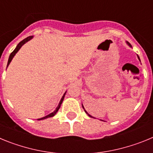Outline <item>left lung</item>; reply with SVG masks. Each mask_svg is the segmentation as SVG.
<instances>
[{"label": "left lung", "instance_id": "obj_1", "mask_svg": "<svg viewBox=\"0 0 153 153\" xmlns=\"http://www.w3.org/2000/svg\"><path fill=\"white\" fill-rule=\"evenodd\" d=\"M126 43H127V44H128V45H129V47H132V46H131V44H129V42H127V41H126ZM138 58H139V60H140V57H139V56H138ZM83 106V109H84V107H83V106ZM84 111H85V112H86V114H87V115H88L89 117H91V116H90V114H88V113H87V112H86V110H85V109H84Z\"/></svg>", "mask_w": 153, "mask_h": 153}]
</instances>
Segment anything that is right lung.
I'll return each mask as SVG.
<instances>
[{
	"label": "right lung",
	"mask_w": 153,
	"mask_h": 153,
	"mask_svg": "<svg viewBox=\"0 0 153 153\" xmlns=\"http://www.w3.org/2000/svg\"><path fill=\"white\" fill-rule=\"evenodd\" d=\"M32 38H33V36H27V38H25V39H24V40H23L22 41H21V42H20V43H19L18 44H17V47H16V48H15V49H14V51H13V52H12L11 53H10V56H9V59H8L7 66V67L8 66H9V64H10V62H11V60H12V59H13V57L14 56H15V54H16V53H17V52H18L19 50L21 49V47H22V46L24 45V44H26L27 42L29 41L30 40H31V39H32ZM66 93H67V92H66ZM66 93H65L64 94H63V97H62L61 100H60V102H59V104H58V106L56 108V109H55L54 111L53 112V113H50L49 115H47V116H46V117H42V118H40V119H38V120H44V119L49 118V117H53V116H55V114H56V113H57V111H58V110H59V109H60V106H61V104H62V102H63V99H64V97H65V94H66Z\"/></svg>",
	"instance_id": "right-lung-1"
}]
</instances>
